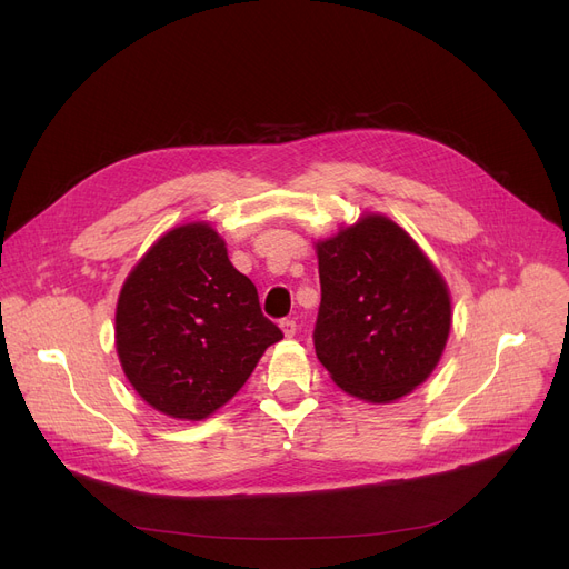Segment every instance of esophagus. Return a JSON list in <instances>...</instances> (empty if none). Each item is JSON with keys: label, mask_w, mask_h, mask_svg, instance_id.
Instances as JSON below:
<instances>
[{"label": "esophagus", "mask_w": 569, "mask_h": 569, "mask_svg": "<svg viewBox=\"0 0 569 569\" xmlns=\"http://www.w3.org/2000/svg\"><path fill=\"white\" fill-rule=\"evenodd\" d=\"M280 329H282L284 338H293L296 336V321L293 319H282L280 321Z\"/></svg>", "instance_id": "1"}]
</instances>
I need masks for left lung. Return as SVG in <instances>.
<instances>
[{
  "instance_id": "obj_1",
  "label": "left lung",
  "mask_w": 569,
  "mask_h": 569,
  "mask_svg": "<svg viewBox=\"0 0 569 569\" xmlns=\"http://www.w3.org/2000/svg\"><path fill=\"white\" fill-rule=\"evenodd\" d=\"M321 303L315 351L331 380L366 402H393L436 370L451 329L440 270L387 214L317 240Z\"/></svg>"
}]
</instances>
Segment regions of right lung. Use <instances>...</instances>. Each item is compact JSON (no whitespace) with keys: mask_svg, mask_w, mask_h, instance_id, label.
<instances>
[{"mask_svg":"<svg viewBox=\"0 0 569 569\" xmlns=\"http://www.w3.org/2000/svg\"><path fill=\"white\" fill-rule=\"evenodd\" d=\"M282 331L259 308L224 238L208 222L161 236L127 276L116 308V349L157 412L201 421L229 402Z\"/></svg>","mask_w":569,"mask_h":569,"instance_id":"obj_1","label":"right lung"}]
</instances>
